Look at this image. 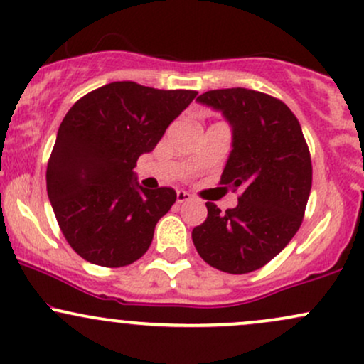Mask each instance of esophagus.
Returning a JSON list of instances; mask_svg holds the SVG:
<instances>
[{
	"mask_svg": "<svg viewBox=\"0 0 364 364\" xmlns=\"http://www.w3.org/2000/svg\"><path fill=\"white\" fill-rule=\"evenodd\" d=\"M190 200H191V195L188 193V191H183V190H178V191H176V202H178V203L190 202Z\"/></svg>",
	"mask_w": 364,
	"mask_h": 364,
	"instance_id": "esophagus-1",
	"label": "esophagus"
}]
</instances>
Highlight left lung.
I'll use <instances>...</instances> for the list:
<instances>
[{
    "label": "left lung",
    "instance_id": "left-lung-1",
    "mask_svg": "<svg viewBox=\"0 0 364 364\" xmlns=\"http://www.w3.org/2000/svg\"><path fill=\"white\" fill-rule=\"evenodd\" d=\"M196 101L231 124L232 150L220 185L241 195L224 214L207 202L205 223L191 240L214 269L253 272L281 253L303 223L311 191L310 150L298 118L272 95L236 87L208 90Z\"/></svg>",
    "mask_w": 364,
    "mask_h": 364
}]
</instances>
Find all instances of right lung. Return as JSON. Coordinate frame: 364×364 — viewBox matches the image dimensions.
<instances>
[{"label": "right lung", "instance_id": "1", "mask_svg": "<svg viewBox=\"0 0 364 364\" xmlns=\"http://www.w3.org/2000/svg\"><path fill=\"white\" fill-rule=\"evenodd\" d=\"M198 92L112 82L73 104L46 171L63 236L83 260L124 267L149 250L157 220L176 202L173 188L145 190L133 168Z\"/></svg>", "mask_w": 364, "mask_h": 364}]
</instances>
